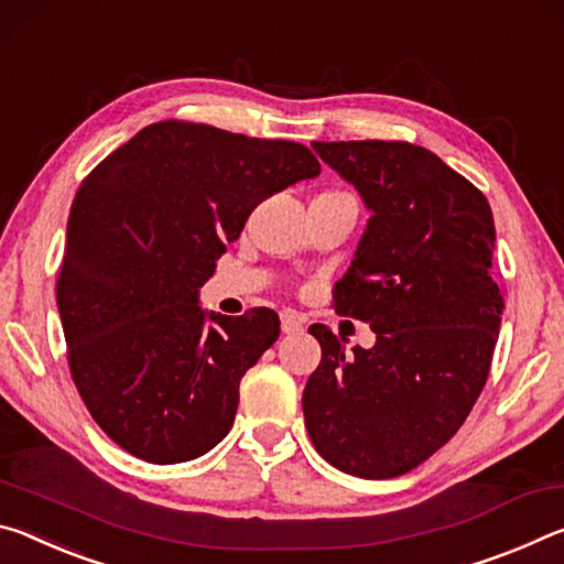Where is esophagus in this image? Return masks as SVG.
<instances>
[{
	"label": "esophagus",
	"mask_w": 564,
	"mask_h": 564,
	"mask_svg": "<svg viewBox=\"0 0 564 564\" xmlns=\"http://www.w3.org/2000/svg\"><path fill=\"white\" fill-rule=\"evenodd\" d=\"M280 322H282L284 335H294V332H302L304 329V317L297 315V312H282Z\"/></svg>",
	"instance_id": "34e87169"
}]
</instances>
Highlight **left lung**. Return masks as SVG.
Listing matches in <instances>:
<instances>
[{
  "label": "left lung",
  "instance_id": "obj_1",
  "mask_svg": "<svg viewBox=\"0 0 564 564\" xmlns=\"http://www.w3.org/2000/svg\"><path fill=\"white\" fill-rule=\"evenodd\" d=\"M372 212L335 284V312L367 322L375 347L312 325L322 359L302 394L310 440L365 479L404 475L463 427L490 375L505 297L482 192L410 142H312Z\"/></svg>",
  "mask_w": 564,
  "mask_h": 564
}]
</instances>
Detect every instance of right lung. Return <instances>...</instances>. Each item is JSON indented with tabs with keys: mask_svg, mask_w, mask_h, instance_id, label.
<instances>
[{
	"mask_svg": "<svg viewBox=\"0 0 564 564\" xmlns=\"http://www.w3.org/2000/svg\"><path fill=\"white\" fill-rule=\"evenodd\" d=\"M317 174L304 144L167 119L79 184L57 307L72 380L129 455L187 463L232 430L239 380L280 317L205 315L199 288L262 199Z\"/></svg>",
	"mask_w": 564,
	"mask_h": 564,
	"instance_id": "1",
	"label": "right lung"
}]
</instances>
